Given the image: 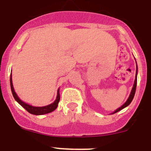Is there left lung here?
Instances as JSON below:
<instances>
[{"label":"left lung","instance_id":"8db88e82","mask_svg":"<svg viewBox=\"0 0 151 151\" xmlns=\"http://www.w3.org/2000/svg\"><path fill=\"white\" fill-rule=\"evenodd\" d=\"M137 70H136V76H135V81H134V86H133V88L132 89H131V94H130L129 97H128V100L126 101V102L124 104H123L122 106H120V108H118L117 109H116L115 111H114V112L112 113V114H114V113H117L119 111H120V110H122L123 109L126 108V106H128V105H129L131 103V101H132L133 98H134V95H135V92H136V88H137Z\"/></svg>","mask_w":151,"mask_h":151}]
</instances>
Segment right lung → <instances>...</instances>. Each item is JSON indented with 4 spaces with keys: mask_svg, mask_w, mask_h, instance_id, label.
I'll use <instances>...</instances> for the list:
<instances>
[{
    "mask_svg": "<svg viewBox=\"0 0 151 151\" xmlns=\"http://www.w3.org/2000/svg\"><path fill=\"white\" fill-rule=\"evenodd\" d=\"M10 85H11V89H12V92L13 97H14V99L16 100V101H17V102L20 105H21L22 106H23L27 111H28V112L31 113V114H35V115H41V114H47V113L51 112V111H54V110L57 108L58 104H59V101H60L59 89H58L56 99L55 100L54 102L52 103L51 104H49V105L45 106H42V107L33 106L29 105V104H25V102L22 101L19 98V97L17 96V95L16 94V92H14V87H13L12 74L10 75Z\"/></svg>",
    "mask_w": 151,
    "mask_h": 151,
    "instance_id": "right-lung-1",
    "label": "right lung"
}]
</instances>
